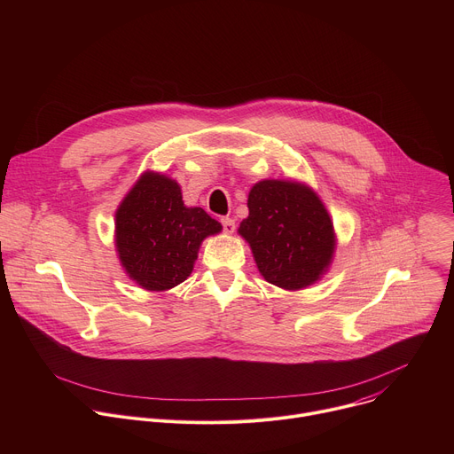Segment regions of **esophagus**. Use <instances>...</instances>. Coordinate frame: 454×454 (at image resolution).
<instances>
[{
    "mask_svg": "<svg viewBox=\"0 0 454 454\" xmlns=\"http://www.w3.org/2000/svg\"><path fill=\"white\" fill-rule=\"evenodd\" d=\"M221 223H223V228H224L226 233H233L235 231V221L233 219L224 217V219H221Z\"/></svg>",
    "mask_w": 454,
    "mask_h": 454,
    "instance_id": "34e87169",
    "label": "esophagus"
}]
</instances>
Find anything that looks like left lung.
Segmentation results:
<instances>
[{
  "label": "left lung",
  "instance_id": "left-lung-1",
  "mask_svg": "<svg viewBox=\"0 0 454 454\" xmlns=\"http://www.w3.org/2000/svg\"><path fill=\"white\" fill-rule=\"evenodd\" d=\"M247 208L237 231L249 244L264 280L300 291L329 271L338 239L329 210L309 184L262 179L251 186Z\"/></svg>",
  "mask_w": 454,
  "mask_h": 454
}]
</instances>
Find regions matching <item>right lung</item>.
Here are the masks:
<instances>
[{"instance_id": "add662e5", "label": "right lung", "mask_w": 454, "mask_h": 454, "mask_svg": "<svg viewBox=\"0 0 454 454\" xmlns=\"http://www.w3.org/2000/svg\"><path fill=\"white\" fill-rule=\"evenodd\" d=\"M223 231L200 207H184L181 186L163 172L145 170L114 212L118 261L145 291H168L184 282L203 240Z\"/></svg>"}]
</instances>
